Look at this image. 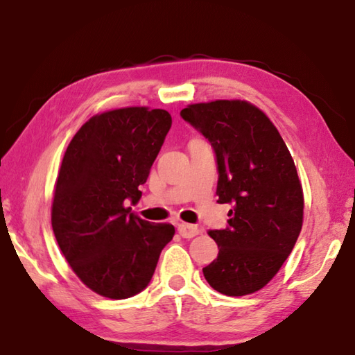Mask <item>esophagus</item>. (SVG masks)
<instances>
[{
    "instance_id": "esophagus-1",
    "label": "esophagus",
    "mask_w": 355,
    "mask_h": 355,
    "mask_svg": "<svg viewBox=\"0 0 355 355\" xmlns=\"http://www.w3.org/2000/svg\"><path fill=\"white\" fill-rule=\"evenodd\" d=\"M178 233L184 239H191V237H194L200 233V230L197 225H191V223H180L178 225Z\"/></svg>"
}]
</instances>
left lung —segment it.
Segmentation results:
<instances>
[{"instance_id": "8db88e82", "label": "left lung", "mask_w": 355, "mask_h": 355, "mask_svg": "<svg viewBox=\"0 0 355 355\" xmlns=\"http://www.w3.org/2000/svg\"><path fill=\"white\" fill-rule=\"evenodd\" d=\"M217 157L218 203H231L228 227L208 234L217 259L203 268L208 284L228 296L266 287L298 239L304 196L278 128L247 101H212L183 108Z\"/></svg>"}]
</instances>
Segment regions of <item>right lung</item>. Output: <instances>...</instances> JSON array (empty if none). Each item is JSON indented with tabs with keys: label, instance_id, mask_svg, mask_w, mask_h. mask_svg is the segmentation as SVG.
<instances>
[{
	"label": "right lung",
	"instance_id": "right-lung-1",
	"mask_svg": "<svg viewBox=\"0 0 355 355\" xmlns=\"http://www.w3.org/2000/svg\"><path fill=\"white\" fill-rule=\"evenodd\" d=\"M172 125L161 108L125 107L94 114L74 135L57 175L51 223L62 254L94 293L124 300L144 290L171 223L130 212Z\"/></svg>",
	"mask_w": 355,
	"mask_h": 355
}]
</instances>
